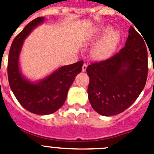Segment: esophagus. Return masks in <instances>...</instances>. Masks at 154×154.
<instances>
[{"mask_svg":"<svg viewBox=\"0 0 154 154\" xmlns=\"http://www.w3.org/2000/svg\"><path fill=\"white\" fill-rule=\"evenodd\" d=\"M86 69H87V64L84 63L83 65H82V72H85Z\"/></svg>","mask_w":154,"mask_h":154,"instance_id":"esophagus-1","label":"esophagus"}]
</instances>
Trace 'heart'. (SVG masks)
<instances>
[{
	"mask_svg": "<svg viewBox=\"0 0 154 154\" xmlns=\"http://www.w3.org/2000/svg\"><path fill=\"white\" fill-rule=\"evenodd\" d=\"M102 36H103V38L95 45L92 50V55L98 60L106 59L112 55L119 38L117 31L110 30L109 27H105L96 31L89 38V42L93 43Z\"/></svg>",
	"mask_w": 154,
	"mask_h": 154,
	"instance_id": "b5f03b06",
	"label": "heart"
}]
</instances>
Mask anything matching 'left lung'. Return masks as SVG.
Masks as SVG:
<instances>
[{
  "label": "left lung",
  "mask_w": 154,
  "mask_h": 154,
  "mask_svg": "<svg viewBox=\"0 0 154 154\" xmlns=\"http://www.w3.org/2000/svg\"><path fill=\"white\" fill-rule=\"evenodd\" d=\"M143 38L131 26L125 47L106 60L87 67L89 103L100 115L110 116L123 112L143 89L148 60Z\"/></svg>",
  "instance_id": "left-lung-1"
}]
</instances>
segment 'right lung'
Listing matches in <instances>:
<instances>
[{"label":"right lung","mask_w":154,"mask_h":154,"mask_svg":"<svg viewBox=\"0 0 154 154\" xmlns=\"http://www.w3.org/2000/svg\"><path fill=\"white\" fill-rule=\"evenodd\" d=\"M44 21V17L34 19L15 37L8 62V81L14 95L25 109L37 115L53 113L63 106L68 91L83 65V62L79 61L64 65L38 82L30 81L23 75L19 66V56L24 41Z\"/></svg>","instance_id":"add662e5"}]
</instances>
